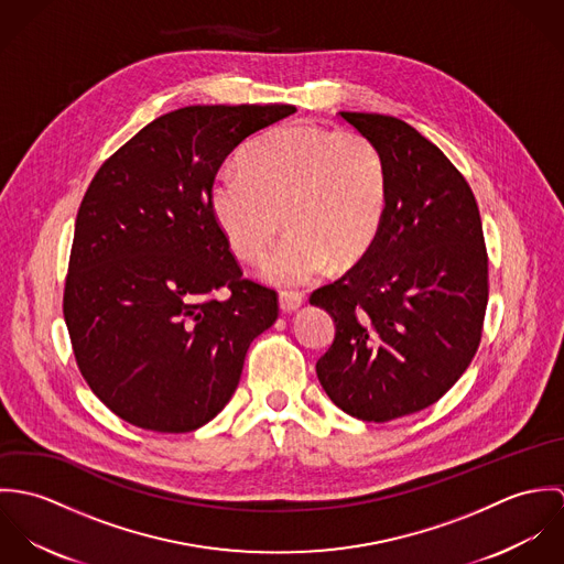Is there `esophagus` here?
<instances>
[{
	"label": "esophagus",
	"mask_w": 564,
	"mask_h": 564,
	"mask_svg": "<svg viewBox=\"0 0 564 564\" xmlns=\"http://www.w3.org/2000/svg\"><path fill=\"white\" fill-rule=\"evenodd\" d=\"M304 304V295L300 291H282L280 293V308L284 313H293Z\"/></svg>",
	"instance_id": "34e87169"
}]
</instances>
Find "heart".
Listing matches in <instances>:
<instances>
[{
	"instance_id": "obj_1",
	"label": "heart",
	"mask_w": 564,
	"mask_h": 564,
	"mask_svg": "<svg viewBox=\"0 0 564 564\" xmlns=\"http://www.w3.org/2000/svg\"><path fill=\"white\" fill-rule=\"evenodd\" d=\"M210 208L235 253L262 260L284 224L286 239L262 273L273 284H306L367 258L387 213V164L356 130L282 126L241 154V169L221 171Z\"/></svg>"
}]
</instances>
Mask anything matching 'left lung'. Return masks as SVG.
I'll list each match as a JSON object with an SVG mask.
<instances>
[{"instance_id":"left-lung-1","label":"left lung","mask_w":564,"mask_h":564,"mask_svg":"<svg viewBox=\"0 0 564 564\" xmlns=\"http://www.w3.org/2000/svg\"><path fill=\"white\" fill-rule=\"evenodd\" d=\"M387 164L376 245L311 304L336 323L317 360L327 398L362 421H393L438 402L471 365L488 304V253L465 175L391 115L340 112Z\"/></svg>"}]
</instances>
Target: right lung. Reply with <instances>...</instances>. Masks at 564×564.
Returning a JSON list of instances; mask_svg holds the SVG:
<instances>
[{"label":"right lung","instance_id":"1","mask_svg":"<svg viewBox=\"0 0 564 564\" xmlns=\"http://www.w3.org/2000/svg\"><path fill=\"white\" fill-rule=\"evenodd\" d=\"M295 110L166 112L90 180L63 315L82 378L123 421L162 434L202 427L237 391L251 340L278 319V293L242 278L210 186L239 143Z\"/></svg>","mask_w":564,"mask_h":564}]
</instances>
